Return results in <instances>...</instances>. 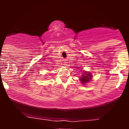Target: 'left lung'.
Instances as JSON below:
<instances>
[{
    "mask_svg": "<svg viewBox=\"0 0 129 129\" xmlns=\"http://www.w3.org/2000/svg\"><path fill=\"white\" fill-rule=\"evenodd\" d=\"M91 78H92V75H91V73H87V72H84L82 73V75H81L80 80H81V82L84 84L87 83V82H89Z\"/></svg>",
    "mask_w": 129,
    "mask_h": 129,
    "instance_id": "8db88e82",
    "label": "left lung"
}]
</instances>
